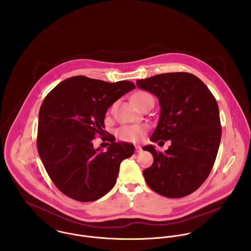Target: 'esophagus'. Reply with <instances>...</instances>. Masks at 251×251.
Instances as JSON below:
<instances>
[{"instance_id": "1", "label": "esophagus", "mask_w": 251, "mask_h": 251, "mask_svg": "<svg viewBox=\"0 0 251 251\" xmlns=\"http://www.w3.org/2000/svg\"><path fill=\"white\" fill-rule=\"evenodd\" d=\"M135 151L136 152H141L142 151V148L140 146H135Z\"/></svg>"}]
</instances>
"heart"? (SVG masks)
<instances>
[{
    "label": "heart",
    "mask_w": 251,
    "mask_h": 251,
    "mask_svg": "<svg viewBox=\"0 0 251 251\" xmlns=\"http://www.w3.org/2000/svg\"><path fill=\"white\" fill-rule=\"evenodd\" d=\"M132 100L134 103L139 107L145 101L149 100H153L152 96L147 92L140 91L137 92ZM147 131V126L145 125H131V126H124L118 129V137L120 140L128 143H138L145 136Z\"/></svg>",
    "instance_id": "obj_1"
}]
</instances>
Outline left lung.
Returning <instances> with one entry per match:
<instances>
[{
	"mask_svg": "<svg viewBox=\"0 0 251 251\" xmlns=\"http://www.w3.org/2000/svg\"><path fill=\"white\" fill-rule=\"evenodd\" d=\"M136 85L158 99L160 116L151 140H170L164 152L152 145L143 149L153 163L143 171L148 185L168 198L184 197L206 180L221 139L215 97L195 75L171 72L137 80Z\"/></svg>",
	"mask_w": 251,
	"mask_h": 251,
	"instance_id": "1",
	"label": "left lung"
}]
</instances>
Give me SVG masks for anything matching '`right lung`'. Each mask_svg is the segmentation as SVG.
Instances as JSON below:
<instances>
[{"instance_id":"right-lung-1","label":"right lung","mask_w":251,"mask_h":251,"mask_svg":"<svg viewBox=\"0 0 251 251\" xmlns=\"http://www.w3.org/2000/svg\"><path fill=\"white\" fill-rule=\"evenodd\" d=\"M133 89L130 81L108 83L79 75L45 97L38 114L37 151L50 179L65 195L92 202L115 185L120 164L133 154L134 146L115 142L110 135L111 144L102 151L94 148L93 139L106 133L108 108Z\"/></svg>"}]
</instances>
